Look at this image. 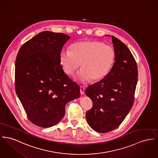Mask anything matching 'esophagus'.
<instances>
[{
	"label": "esophagus",
	"instance_id": "1",
	"mask_svg": "<svg viewBox=\"0 0 158 158\" xmlns=\"http://www.w3.org/2000/svg\"><path fill=\"white\" fill-rule=\"evenodd\" d=\"M80 88V93H81V95H84V91H85V89H84V87L81 85Z\"/></svg>",
	"mask_w": 158,
	"mask_h": 158
}]
</instances>
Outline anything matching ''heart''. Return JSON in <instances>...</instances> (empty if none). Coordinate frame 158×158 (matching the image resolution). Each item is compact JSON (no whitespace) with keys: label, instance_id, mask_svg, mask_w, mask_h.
<instances>
[{"label":"heart","instance_id":"1","mask_svg":"<svg viewBox=\"0 0 158 158\" xmlns=\"http://www.w3.org/2000/svg\"><path fill=\"white\" fill-rule=\"evenodd\" d=\"M115 53L113 47L98 41H87L74 44L71 50L63 49L60 61L66 74L73 75L81 63L82 69L76 78L82 82L98 81L110 71L114 61Z\"/></svg>","mask_w":158,"mask_h":158}]
</instances>
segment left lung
I'll return each mask as SVG.
<instances>
[{"instance_id": "obj_1", "label": "left lung", "mask_w": 158, "mask_h": 158, "mask_svg": "<svg viewBox=\"0 0 158 158\" xmlns=\"http://www.w3.org/2000/svg\"><path fill=\"white\" fill-rule=\"evenodd\" d=\"M115 59L110 73L88 86L85 94L93 101L85 117L89 125L99 133L120 126L134 104L138 80L136 61L126 45L111 36Z\"/></svg>"}]
</instances>
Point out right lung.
<instances>
[{"instance_id":"right-lung-1","label":"right lung","mask_w":158,"mask_h":158,"mask_svg":"<svg viewBox=\"0 0 158 158\" xmlns=\"http://www.w3.org/2000/svg\"><path fill=\"white\" fill-rule=\"evenodd\" d=\"M70 36L44 31L25 42L15 60L17 95L29 120L50 127L63 117L66 104L80 98V86L63 71L60 54Z\"/></svg>"}]
</instances>
